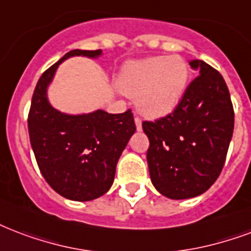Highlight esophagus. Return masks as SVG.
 Instances as JSON below:
<instances>
[{
  "label": "esophagus",
  "mask_w": 251,
  "mask_h": 251,
  "mask_svg": "<svg viewBox=\"0 0 251 251\" xmlns=\"http://www.w3.org/2000/svg\"><path fill=\"white\" fill-rule=\"evenodd\" d=\"M134 122H135V126H137V130H142V121H141V118L135 117L134 118Z\"/></svg>",
  "instance_id": "obj_1"
}]
</instances>
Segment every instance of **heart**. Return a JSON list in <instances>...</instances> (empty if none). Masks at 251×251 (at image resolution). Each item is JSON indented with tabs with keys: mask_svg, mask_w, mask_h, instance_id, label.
<instances>
[{
	"mask_svg": "<svg viewBox=\"0 0 251 251\" xmlns=\"http://www.w3.org/2000/svg\"><path fill=\"white\" fill-rule=\"evenodd\" d=\"M189 68L180 56H156L126 67L120 88L137 97V108L143 116L163 117L180 102L188 85Z\"/></svg>",
	"mask_w": 251,
	"mask_h": 251,
	"instance_id": "heart-1",
	"label": "heart"
}]
</instances>
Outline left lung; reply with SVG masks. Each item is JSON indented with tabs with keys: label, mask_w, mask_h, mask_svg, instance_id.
Wrapping results in <instances>:
<instances>
[{
	"label": "left lung",
	"mask_w": 251,
	"mask_h": 251,
	"mask_svg": "<svg viewBox=\"0 0 251 251\" xmlns=\"http://www.w3.org/2000/svg\"><path fill=\"white\" fill-rule=\"evenodd\" d=\"M174 112L143 121L150 141L147 164L152 184L168 199L199 196L221 174L234 129V110L225 80L202 60Z\"/></svg>",
	"instance_id": "1"
}]
</instances>
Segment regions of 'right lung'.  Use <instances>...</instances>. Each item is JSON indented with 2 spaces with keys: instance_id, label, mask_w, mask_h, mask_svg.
Here are the masks:
<instances>
[{
  "instance_id": "right-lung-1",
  "label": "right lung",
  "mask_w": 251,
  "mask_h": 251,
  "mask_svg": "<svg viewBox=\"0 0 251 251\" xmlns=\"http://www.w3.org/2000/svg\"><path fill=\"white\" fill-rule=\"evenodd\" d=\"M101 50H72L43 72L32 95L27 125L38 167L50 187L74 201H89L112 187L116 166L135 131L131 110H96L72 116L53 109L47 87L57 66L71 56L97 57Z\"/></svg>"
}]
</instances>
